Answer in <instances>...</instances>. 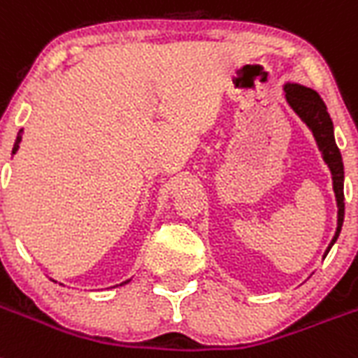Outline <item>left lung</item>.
Masks as SVG:
<instances>
[{"mask_svg":"<svg viewBox=\"0 0 358 358\" xmlns=\"http://www.w3.org/2000/svg\"><path fill=\"white\" fill-rule=\"evenodd\" d=\"M282 92L287 97L288 106L295 111V115L303 120L308 129L312 131L313 138L317 142V148L321 151L322 160L328 166L329 173H331V180H334V192H335V201H337V229L335 234L329 241L328 248H326L324 256H328L329 248L334 247L337 241L341 229H343L344 222V166H343V157L338 151L337 144H335L334 136V122L329 119V113L326 110V104L322 99L319 97V93L312 88H306L297 83H285L282 85Z\"/></svg>","mask_w":358,"mask_h":358,"instance_id":"left-lung-1","label":"left lung"}]
</instances>
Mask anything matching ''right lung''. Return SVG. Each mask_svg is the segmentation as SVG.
Segmentation results:
<instances>
[{"label": "right lung", "instance_id": "1", "mask_svg": "<svg viewBox=\"0 0 358 358\" xmlns=\"http://www.w3.org/2000/svg\"><path fill=\"white\" fill-rule=\"evenodd\" d=\"M21 135H23V129H20V133H17V136H15V142H14V148H12V155H15V151L20 149V142H21ZM131 281V279H126V281H122L120 285H117V287H124V285H127V282Z\"/></svg>", "mask_w": 358, "mask_h": 358}]
</instances>
